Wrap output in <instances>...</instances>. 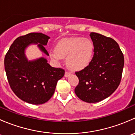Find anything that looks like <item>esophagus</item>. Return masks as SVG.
Instances as JSON below:
<instances>
[{"label":"esophagus","mask_w":135,"mask_h":135,"mask_svg":"<svg viewBox=\"0 0 135 135\" xmlns=\"http://www.w3.org/2000/svg\"><path fill=\"white\" fill-rule=\"evenodd\" d=\"M70 74H71V73H69V72H65V77H69V76H70Z\"/></svg>","instance_id":"34e87169"}]
</instances>
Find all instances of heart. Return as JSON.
I'll use <instances>...</instances> for the list:
<instances>
[{
	"mask_svg": "<svg viewBox=\"0 0 135 135\" xmlns=\"http://www.w3.org/2000/svg\"><path fill=\"white\" fill-rule=\"evenodd\" d=\"M50 57L59 61L66 57V64L70 69L81 70L90 65L94 55L91 40L82 37L62 39L57 44L55 50L51 51Z\"/></svg>",
	"mask_w": 135,
	"mask_h": 135,
	"instance_id": "1",
	"label": "heart"
}]
</instances>
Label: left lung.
Instances as JSON below:
<instances>
[{
	"mask_svg": "<svg viewBox=\"0 0 135 135\" xmlns=\"http://www.w3.org/2000/svg\"><path fill=\"white\" fill-rule=\"evenodd\" d=\"M94 55L90 65L76 72L79 79L76 95L89 103L100 102L110 96L118 88L122 79L124 57L114 39L91 32Z\"/></svg>",
	"mask_w": 135,
	"mask_h": 135,
	"instance_id": "left-lung-1",
	"label": "left lung"
}]
</instances>
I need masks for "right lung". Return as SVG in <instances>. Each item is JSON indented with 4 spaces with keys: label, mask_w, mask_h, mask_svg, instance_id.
<instances>
[{
    "label": "right lung",
    "mask_w": 135,
    "mask_h": 135,
    "mask_svg": "<svg viewBox=\"0 0 135 135\" xmlns=\"http://www.w3.org/2000/svg\"><path fill=\"white\" fill-rule=\"evenodd\" d=\"M50 38L40 32H31L17 38L4 58V69L8 81L13 93L26 103L42 104L48 101L55 92L57 81L65 70L54 68L46 58L28 61L25 55L28 46L36 44L48 56L44 47Z\"/></svg>",
    "instance_id": "right-lung-1"
}]
</instances>
